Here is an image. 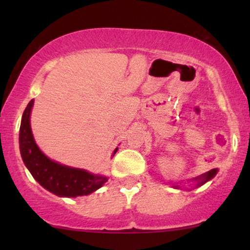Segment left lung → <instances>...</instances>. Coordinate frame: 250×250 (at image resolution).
<instances>
[{"mask_svg":"<svg viewBox=\"0 0 250 250\" xmlns=\"http://www.w3.org/2000/svg\"><path fill=\"white\" fill-rule=\"evenodd\" d=\"M216 172H217V169H211V170H209V172L204 173V174H201L200 176L196 177V179H194V181H197V182H198V187L203 186V184L206 183L207 181H209L210 179H213L215 174H216Z\"/></svg>","mask_w":250,"mask_h":250,"instance_id":"8db88e82","label":"left lung"}]
</instances>
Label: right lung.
Masks as SVG:
<instances>
[{
  "label": "right lung",
  "mask_w": 250,
  "mask_h": 250,
  "mask_svg": "<svg viewBox=\"0 0 250 250\" xmlns=\"http://www.w3.org/2000/svg\"><path fill=\"white\" fill-rule=\"evenodd\" d=\"M34 100L23 111L21 125H20V153L22 160L41 186L60 197H78L86 196L94 192L107 182V177L94 175L84 169L71 168L60 165L47 158L39 149L34 141L32 129H30V110ZM117 149L115 150L116 153Z\"/></svg>",
  "instance_id": "1"
}]
</instances>
